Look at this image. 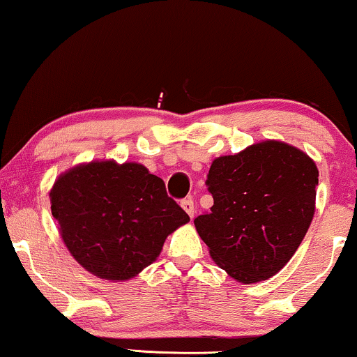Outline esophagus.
<instances>
[{
  "instance_id": "1",
  "label": "esophagus",
  "mask_w": 357,
  "mask_h": 357,
  "mask_svg": "<svg viewBox=\"0 0 357 357\" xmlns=\"http://www.w3.org/2000/svg\"><path fill=\"white\" fill-rule=\"evenodd\" d=\"M181 207H183L190 218H194V200L192 199H184L181 202Z\"/></svg>"
}]
</instances>
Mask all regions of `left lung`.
<instances>
[{"label":"left lung","mask_w":357,"mask_h":357,"mask_svg":"<svg viewBox=\"0 0 357 357\" xmlns=\"http://www.w3.org/2000/svg\"><path fill=\"white\" fill-rule=\"evenodd\" d=\"M205 184L213 205L194 225L215 262L241 283L278 273L312 222L319 184L312 160L265 140L215 160Z\"/></svg>","instance_id":"obj_1"}]
</instances>
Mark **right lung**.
I'll return each instance as SVG.
<instances>
[{"mask_svg":"<svg viewBox=\"0 0 357 357\" xmlns=\"http://www.w3.org/2000/svg\"><path fill=\"white\" fill-rule=\"evenodd\" d=\"M52 213L74 259L90 273L129 280L153 262L189 215L162 178L139 163L92 162L61 174Z\"/></svg>","mask_w":357,"mask_h":357,"instance_id":"add662e5","label":"right lung"}]
</instances>
